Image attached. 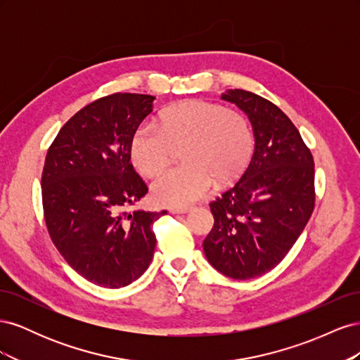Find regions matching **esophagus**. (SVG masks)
<instances>
[{
  "instance_id": "1",
  "label": "esophagus",
  "mask_w": 360,
  "mask_h": 360,
  "mask_svg": "<svg viewBox=\"0 0 360 360\" xmlns=\"http://www.w3.org/2000/svg\"><path fill=\"white\" fill-rule=\"evenodd\" d=\"M192 210V207H169V213L172 214H184L189 213Z\"/></svg>"
}]
</instances>
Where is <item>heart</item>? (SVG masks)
I'll return each instance as SVG.
<instances>
[{"mask_svg": "<svg viewBox=\"0 0 360 360\" xmlns=\"http://www.w3.org/2000/svg\"><path fill=\"white\" fill-rule=\"evenodd\" d=\"M183 148L186 165L171 168L151 184V193L165 205H188L210 193L219 183L238 177L254 153L248 120L209 101H186L160 115V126L139 124L130 139V159L147 177L168 165L174 148Z\"/></svg>", "mask_w": 360, "mask_h": 360, "instance_id": "b5f03b06", "label": "heart"}]
</instances>
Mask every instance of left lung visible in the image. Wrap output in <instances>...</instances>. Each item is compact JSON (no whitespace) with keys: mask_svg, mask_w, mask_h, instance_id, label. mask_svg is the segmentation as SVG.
Wrapping results in <instances>:
<instances>
[{"mask_svg":"<svg viewBox=\"0 0 360 360\" xmlns=\"http://www.w3.org/2000/svg\"><path fill=\"white\" fill-rule=\"evenodd\" d=\"M221 99L248 115L255 148L242 177L210 202L214 225L202 248L217 271L245 281L276 267L307 226L315 202L314 159L276 105L237 89Z\"/></svg>","mask_w":360,"mask_h":360,"instance_id":"left-lung-1","label":"left lung"}]
</instances>
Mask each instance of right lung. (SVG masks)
<instances>
[{
  "label": "right lung",
  "instance_id": "right-lung-1",
  "mask_svg": "<svg viewBox=\"0 0 360 360\" xmlns=\"http://www.w3.org/2000/svg\"><path fill=\"white\" fill-rule=\"evenodd\" d=\"M156 97L115 93L76 112L48 150L41 174L49 236L76 274L105 288L132 284L156 248L162 212H127L147 193L130 163V139Z\"/></svg>",
  "mask_w": 360,
  "mask_h": 360
}]
</instances>
